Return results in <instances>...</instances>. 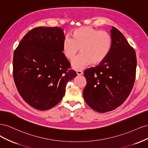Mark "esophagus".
Listing matches in <instances>:
<instances>
[{
  "instance_id": "obj_1",
  "label": "esophagus",
  "mask_w": 148,
  "mask_h": 148,
  "mask_svg": "<svg viewBox=\"0 0 148 148\" xmlns=\"http://www.w3.org/2000/svg\"><path fill=\"white\" fill-rule=\"evenodd\" d=\"M76 72H77V75H82L83 73V72L82 70H77V71H76Z\"/></svg>"
}]
</instances>
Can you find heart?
Segmentation results:
<instances>
[{"label":"heart","instance_id":"heart-1","mask_svg":"<svg viewBox=\"0 0 148 148\" xmlns=\"http://www.w3.org/2000/svg\"><path fill=\"white\" fill-rule=\"evenodd\" d=\"M112 44V37L107 31L86 26L75 29L71 38L65 36L62 49L65 57L70 60L74 59L80 49L82 53L71 62L73 69L79 70L92 63L94 65L102 63L109 56Z\"/></svg>","mask_w":148,"mask_h":148}]
</instances>
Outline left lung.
<instances>
[{"mask_svg":"<svg viewBox=\"0 0 148 148\" xmlns=\"http://www.w3.org/2000/svg\"><path fill=\"white\" fill-rule=\"evenodd\" d=\"M112 48L108 57L95 67L85 70L86 85L83 97L98 112L104 113L122 104L135 83L136 56L123 34L115 27L111 31Z\"/></svg>","mask_w":148,"mask_h":148,"instance_id":"obj_1","label":"left lung"}]
</instances>
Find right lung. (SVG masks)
<instances>
[{
  "label": "right lung",
  "mask_w": 148,
  "mask_h": 148,
  "mask_svg": "<svg viewBox=\"0 0 148 148\" xmlns=\"http://www.w3.org/2000/svg\"><path fill=\"white\" fill-rule=\"evenodd\" d=\"M63 29L40 27L30 30L13 53V76L20 96L40 110L51 109L62 99L66 84L77 73L62 53Z\"/></svg>",
  "instance_id": "obj_1"
}]
</instances>
